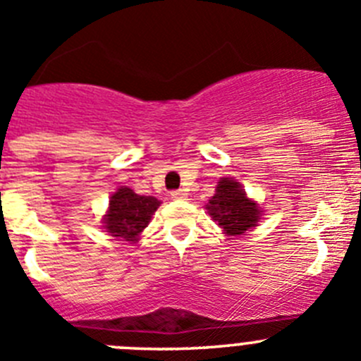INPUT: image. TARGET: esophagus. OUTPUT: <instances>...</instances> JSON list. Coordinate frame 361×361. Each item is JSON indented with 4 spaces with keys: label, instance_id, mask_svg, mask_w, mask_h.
<instances>
[{
    "label": "esophagus",
    "instance_id": "1",
    "mask_svg": "<svg viewBox=\"0 0 361 361\" xmlns=\"http://www.w3.org/2000/svg\"><path fill=\"white\" fill-rule=\"evenodd\" d=\"M188 193L186 190H175L171 191V198H175V200H186Z\"/></svg>",
    "mask_w": 361,
    "mask_h": 361
}]
</instances>
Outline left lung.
Returning a JSON list of instances; mask_svg holds the SVG:
<instances>
[{
    "instance_id": "8db88e82",
    "label": "left lung",
    "mask_w": 361,
    "mask_h": 361,
    "mask_svg": "<svg viewBox=\"0 0 361 361\" xmlns=\"http://www.w3.org/2000/svg\"><path fill=\"white\" fill-rule=\"evenodd\" d=\"M207 211L228 235L245 234L250 226H255L260 214L255 202L246 198L241 184L228 177L218 183L216 195L209 200Z\"/></svg>"
}]
</instances>
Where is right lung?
Wrapping results in <instances>:
<instances>
[{"label": "right lung", "instance_id": "add662e5", "mask_svg": "<svg viewBox=\"0 0 361 361\" xmlns=\"http://www.w3.org/2000/svg\"><path fill=\"white\" fill-rule=\"evenodd\" d=\"M159 204L157 198L136 195L129 188H120L109 200V211L104 218L106 230L115 238L136 243L138 234L149 225Z\"/></svg>", "mask_w": 361, "mask_h": 361}]
</instances>
